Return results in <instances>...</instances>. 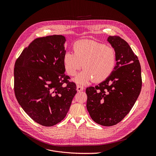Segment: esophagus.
Listing matches in <instances>:
<instances>
[{
	"label": "esophagus",
	"mask_w": 156,
	"mask_h": 156,
	"mask_svg": "<svg viewBox=\"0 0 156 156\" xmlns=\"http://www.w3.org/2000/svg\"><path fill=\"white\" fill-rule=\"evenodd\" d=\"M76 89H77V91L80 92V91H82V90H83L84 88H83V87H82V86H81V85H77Z\"/></svg>",
	"instance_id": "34e87169"
}]
</instances>
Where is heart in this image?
<instances>
[{"mask_svg":"<svg viewBox=\"0 0 156 156\" xmlns=\"http://www.w3.org/2000/svg\"><path fill=\"white\" fill-rule=\"evenodd\" d=\"M74 53L67 51L63 58L67 73L76 75L82 68L85 69L75 79L79 84L88 83L94 79L101 82L107 79L116 64V55L113 48L92 40H80L73 45Z\"/></svg>","mask_w":156,"mask_h":156,"instance_id":"b5f03b06","label":"heart"}]
</instances>
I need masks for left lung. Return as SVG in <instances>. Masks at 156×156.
<instances>
[{
    "label": "left lung",
    "mask_w": 156,
    "mask_h": 156,
    "mask_svg": "<svg viewBox=\"0 0 156 156\" xmlns=\"http://www.w3.org/2000/svg\"><path fill=\"white\" fill-rule=\"evenodd\" d=\"M107 41L115 51L116 66L107 79L87 88V108L96 123L112 126L133 108L141 90L142 77L139 61L129 44L118 36H109Z\"/></svg>",
    "instance_id": "obj_1"
}]
</instances>
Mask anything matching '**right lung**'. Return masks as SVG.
Here are the masks:
<instances>
[{"label": "right lung", "instance_id": "right-lung-1", "mask_svg": "<svg viewBox=\"0 0 156 156\" xmlns=\"http://www.w3.org/2000/svg\"><path fill=\"white\" fill-rule=\"evenodd\" d=\"M66 37L54 35L34 40L14 66V92L18 103L34 121L46 127L60 122L76 95L63 58Z\"/></svg>", "mask_w": 156, "mask_h": 156}]
</instances>
